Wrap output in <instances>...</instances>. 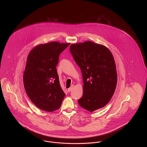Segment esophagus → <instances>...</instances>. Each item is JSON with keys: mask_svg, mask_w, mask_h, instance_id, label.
Instances as JSON below:
<instances>
[{"mask_svg": "<svg viewBox=\"0 0 147 147\" xmlns=\"http://www.w3.org/2000/svg\"><path fill=\"white\" fill-rule=\"evenodd\" d=\"M73 87H74V85H71L70 88L68 89V92H70V91H71V90H73Z\"/></svg>", "mask_w": 147, "mask_h": 147, "instance_id": "obj_1", "label": "esophagus"}]
</instances>
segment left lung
Segmentation results:
<instances>
[{"mask_svg": "<svg viewBox=\"0 0 147 147\" xmlns=\"http://www.w3.org/2000/svg\"><path fill=\"white\" fill-rule=\"evenodd\" d=\"M70 52L82 71L83 95L79 105L92 112L104 107L115 92L117 74L111 52L91 41L72 44Z\"/></svg>", "mask_w": 147, "mask_h": 147, "instance_id": "8db88e82", "label": "left lung"}]
</instances>
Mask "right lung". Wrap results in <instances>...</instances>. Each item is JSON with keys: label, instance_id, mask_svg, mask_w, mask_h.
Returning a JSON list of instances; mask_svg holds the SVG:
<instances>
[{"label": "right lung", "instance_id": "obj_1", "mask_svg": "<svg viewBox=\"0 0 147 147\" xmlns=\"http://www.w3.org/2000/svg\"><path fill=\"white\" fill-rule=\"evenodd\" d=\"M69 44L56 41L41 44L28 54L23 76L24 88L31 101L43 111L58 109L65 95L56 66L59 55Z\"/></svg>", "mask_w": 147, "mask_h": 147}]
</instances>
